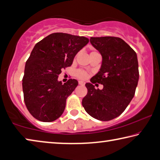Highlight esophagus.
Segmentation results:
<instances>
[{"mask_svg":"<svg viewBox=\"0 0 160 160\" xmlns=\"http://www.w3.org/2000/svg\"><path fill=\"white\" fill-rule=\"evenodd\" d=\"M78 83H79V85H85V82H84L83 81H79Z\"/></svg>","mask_w":160,"mask_h":160,"instance_id":"34e87169","label":"esophagus"}]
</instances>
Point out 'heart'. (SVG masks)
Segmentation results:
<instances>
[{
    "mask_svg": "<svg viewBox=\"0 0 160 160\" xmlns=\"http://www.w3.org/2000/svg\"><path fill=\"white\" fill-rule=\"evenodd\" d=\"M75 75H76L78 78H80V79H82V80H85L88 78V74H87V72L81 70H77L76 72H75Z\"/></svg>",
    "mask_w": 160,
    "mask_h": 160,
    "instance_id": "b5f03b06",
    "label": "heart"
}]
</instances>
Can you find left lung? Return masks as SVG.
<instances>
[{"label":"left lung","instance_id":"1","mask_svg":"<svg viewBox=\"0 0 160 160\" xmlns=\"http://www.w3.org/2000/svg\"><path fill=\"white\" fill-rule=\"evenodd\" d=\"M90 43L101 53L102 63L91 83L85 84L88 94L82 104L92 117L110 121L120 116L133 98L139 79L137 54L119 37H91ZM96 82L103 85L102 90L94 88Z\"/></svg>","mask_w":160,"mask_h":160}]
</instances>
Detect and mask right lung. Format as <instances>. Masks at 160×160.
<instances>
[{"label":"right lung","mask_w":160,"mask_h":160,"mask_svg":"<svg viewBox=\"0 0 160 160\" xmlns=\"http://www.w3.org/2000/svg\"><path fill=\"white\" fill-rule=\"evenodd\" d=\"M88 42L85 37L57 32L34 46L25 63L22 90L26 107L37 120L51 122L63 113L66 99L78 82L70 79L62 84L58 75Z\"/></svg>","instance_id":"right-lung-1"}]
</instances>
